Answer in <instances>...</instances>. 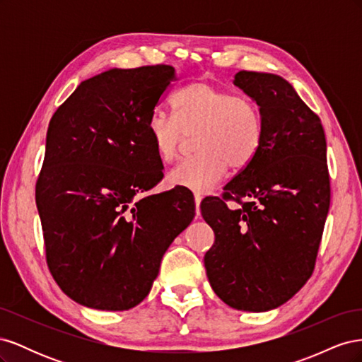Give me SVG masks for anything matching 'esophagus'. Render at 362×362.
Segmentation results:
<instances>
[{
  "instance_id": "esophagus-1",
  "label": "esophagus",
  "mask_w": 362,
  "mask_h": 362,
  "mask_svg": "<svg viewBox=\"0 0 362 362\" xmlns=\"http://www.w3.org/2000/svg\"><path fill=\"white\" fill-rule=\"evenodd\" d=\"M194 205H196V214H201V208H199V205H201V201H202V196L201 194H198V193H194Z\"/></svg>"
}]
</instances>
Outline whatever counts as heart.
<instances>
[{"label":"heart","mask_w":362,"mask_h":362,"mask_svg":"<svg viewBox=\"0 0 362 362\" xmlns=\"http://www.w3.org/2000/svg\"><path fill=\"white\" fill-rule=\"evenodd\" d=\"M173 117L152 113L148 136L163 161L177 158L185 136L198 133V157L181 161L168 173V182L194 193H205L221 182L228 170H242L255 158L262 139L257 104L245 95L205 83L184 86L172 100Z\"/></svg>","instance_id":"heart-1"}]
</instances>
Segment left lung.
<instances>
[{
    "instance_id": "obj_1",
    "label": "left lung",
    "mask_w": 362,
    "mask_h": 362,
    "mask_svg": "<svg viewBox=\"0 0 362 362\" xmlns=\"http://www.w3.org/2000/svg\"><path fill=\"white\" fill-rule=\"evenodd\" d=\"M234 84L259 107L255 158L201 202L214 245L204 257L211 288L240 311L275 310L313 275L331 202L325 131L282 76L240 71ZM226 200L240 204L235 211Z\"/></svg>"
}]
</instances>
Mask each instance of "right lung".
<instances>
[{
  "label": "right lung",
  "mask_w": 362,
  "mask_h": 362,
  "mask_svg": "<svg viewBox=\"0 0 362 362\" xmlns=\"http://www.w3.org/2000/svg\"><path fill=\"white\" fill-rule=\"evenodd\" d=\"M173 80L168 64L105 71L49 120L36 182L47 262L62 291L87 308L139 305L194 217L189 190L140 196L163 178L146 124Z\"/></svg>",
  "instance_id": "1"
}]
</instances>
